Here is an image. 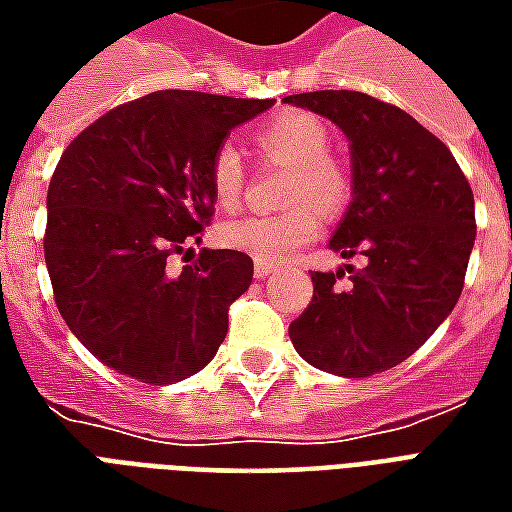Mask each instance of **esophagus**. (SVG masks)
<instances>
[{"label": "esophagus", "mask_w": 512, "mask_h": 512, "mask_svg": "<svg viewBox=\"0 0 512 512\" xmlns=\"http://www.w3.org/2000/svg\"><path fill=\"white\" fill-rule=\"evenodd\" d=\"M268 274H274V266H271V263H260V260H257V263H255V277L266 279Z\"/></svg>", "instance_id": "obj_1"}]
</instances>
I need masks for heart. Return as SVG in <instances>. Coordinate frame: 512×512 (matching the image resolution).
Returning <instances> with one entry per match:
<instances>
[{
    "instance_id": "b5f03b06",
    "label": "heart",
    "mask_w": 512,
    "mask_h": 512,
    "mask_svg": "<svg viewBox=\"0 0 512 512\" xmlns=\"http://www.w3.org/2000/svg\"><path fill=\"white\" fill-rule=\"evenodd\" d=\"M260 153L290 164L285 200L296 202L285 211L255 213L224 224L222 241L260 263H282L296 249L321 233L323 216L340 213L351 200V178L332 158V134L321 117L310 112H282L257 131ZM246 169L233 145H219L208 161V189L213 202L233 211L244 197Z\"/></svg>"
}]
</instances>
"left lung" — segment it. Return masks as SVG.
Listing matches in <instances>:
<instances>
[{
  "label": "left lung",
  "mask_w": 512,
  "mask_h": 512,
  "mask_svg": "<svg viewBox=\"0 0 512 512\" xmlns=\"http://www.w3.org/2000/svg\"><path fill=\"white\" fill-rule=\"evenodd\" d=\"M351 139L354 202L329 241L365 266L312 274L290 340L312 367L367 378L400 365L458 304L472 255L474 194L450 147L400 106L356 90L288 95Z\"/></svg>",
  "instance_id": "8db88e82"
}]
</instances>
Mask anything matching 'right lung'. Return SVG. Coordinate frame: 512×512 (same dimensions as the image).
<instances>
[{"label":"right lung","mask_w":512,"mask_h":512,"mask_svg":"<svg viewBox=\"0 0 512 512\" xmlns=\"http://www.w3.org/2000/svg\"><path fill=\"white\" fill-rule=\"evenodd\" d=\"M271 104L158 90L109 109L65 147L46 197L51 290L68 329L120 376L175 384L224 343L252 257L202 249L180 274L167 260L211 224V153Z\"/></svg>","instance_id":"obj_1"}]
</instances>
